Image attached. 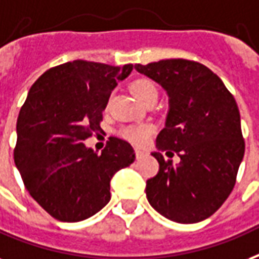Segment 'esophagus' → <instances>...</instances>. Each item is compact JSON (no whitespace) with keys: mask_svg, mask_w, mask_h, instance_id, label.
<instances>
[{"mask_svg":"<svg viewBox=\"0 0 259 259\" xmlns=\"http://www.w3.org/2000/svg\"><path fill=\"white\" fill-rule=\"evenodd\" d=\"M145 155H147V152L143 151V149H136V157H137V159H141V157Z\"/></svg>","mask_w":259,"mask_h":259,"instance_id":"1","label":"esophagus"}]
</instances>
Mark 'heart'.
<instances>
[{"label":"heart","mask_w":259,"mask_h":259,"mask_svg":"<svg viewBox=\"0 0 259 259\" xmlns=\"http://www.w3.org/2000/svg\"><path fill=\"white\" fill-rule=\"evenodd\" d=\"M132 91L136 95V98L145 103L148 99L156 96L157 98V87L149 78H137L132 84ZM153 133V127L148 123H140V125H127L121 129V136L129 143L134 145H144Z\"/></svg>","instance_id":"obj_1"}]
</instances>
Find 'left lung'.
Wrapping results in <instances>:
<instances>
[{
    "label": "left lung",
    "instance_id": "left-lung-1",
    "mask_svg": "<svg viewBox=\"0 0 259 259\" xmlns=\"http://www.w3.org/2000/svg\"><path fill=\"white\" fill-rule=\"evenodd\" d=\"M136 70L168 95L164 129L153 152L159 172L147 181L152 208L172 222L193 224L212 216L228 198L244 155L240 114L220 77L202 64L163 59ZM175 151L178 165L160 151Z\"/></svg>",
    "mask_w": 259,
    "mask_h": 259
}]
</instances>
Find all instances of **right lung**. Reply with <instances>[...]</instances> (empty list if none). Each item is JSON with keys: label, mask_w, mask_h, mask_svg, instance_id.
Segmentation results:
<instances>
[{"label": "right lung", "mask_w": 259, "mask_h": 259, "mask_svg": "<svg viewBox=\"0 0 259 259\" xmlns=\"http://www.w3.org/2000/svg\"><path fill=\"white\" fill-rule=\"evenodd\" d=\"M132 70V64L77 59L49 69L29 90L16 125L15 163L31 197L59 222H81L104 208L111 178L136 159L121 138L110 137L102 153L84 144Z\"/></svg>", "instance_id": "1"}]
</instances>
